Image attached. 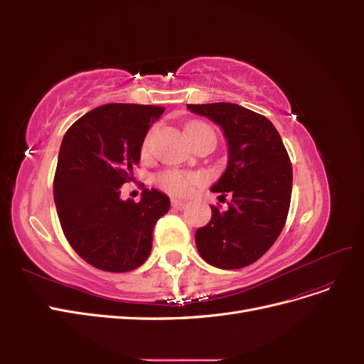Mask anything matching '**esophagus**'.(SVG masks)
Returning <instances> with one entry per match:
<instances>
[{
    "mask_svg": "<svg viewBox=\"0 0 364 364\" xmlns=\"http://www.w3.org/2000/svg\"><path fill=\"white\" fill-rule=\"evenodd\" d=\"M171 205H173L174 209H183L186 206V203L183 200H179V199H173Z\"/></svg>",
    "mask_w": 364,
    "mask_h": 364,
    "instance_id": "esophagus-1",
    "label": "esophagus"
}]
</instances>
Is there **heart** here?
<instances>
[{"instance_id": "1", "label": "heart", "mask_w": 364, "mask_h": 364, "mask_svg": "<svg viewBox=\"0 0 364 364\" xmlns=\"http://www.w3.org/2000/svg\"><path fill=\"white\" fill-rule=\"evenodd\" d=\"M205 130H211V129L202 123H193L188 126V129H186V134H188L190 139H193L197 134H199V132H205ZM147 147H149V138L144 141V150H147ZM158 182L165 191H168L171 194L183 196V194H188L193 186L200 182V176L194 174V173L165 171L159 176Z\"/></svg>"}]
</instances>
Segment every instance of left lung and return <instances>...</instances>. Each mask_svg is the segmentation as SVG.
<instances>
[{
  "label": "left lung",
  "mask_w": 364,
  "mask_h": 364,
  "mask_svg": "<svg viewBox=\"0 0 364 364\" xmlns=\"http://www.w3.org/2000/svg\"><path fill=\"white\" fill-rule=\"evenodd\" d=\"M186 107L223 130L228 164L211 191L232 196L225 211L211 206L209 223L196 230L197 250L214 267H246L272 247L287 220L293 185L289 153L270 121L250 109L234 103Z\"/></svg>",
  "instance_id": "8db88e82"
}]
</instances>
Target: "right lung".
I'll return each instance as SVG.
<instances>
[{
	"label": "right lung",
	"mask_w": 364,
	"mask_h": 364,
	"mask_svg": "<svg viewBox=\"0 0 364 364\" xmlns=\"http://www.w3.org/2000/svg\"><path fill=\"white\" fill-rule=\"evenodd\" d=\"M165 107L111 103L85 114L65 134L54 202L71 247L105 272H130L150 255L153 229L168 213L170 199L155 188L141 200H123V183L134 181L147 130Z\"/></svg>",
	"instance_id": "right-lung-1"
}]
</instances>
